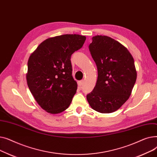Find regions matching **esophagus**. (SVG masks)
<instances>
[{"instance_id":"1","label":"esophagus","mask_w":157,"mask_h":157,"mask_svg":"<svg viewBox=\"0 0 157 157\" xmlns=\"http://www.w3.org/2000/svg\"><path fill=\"white\" fill-rule=\"evenodd\" d=\"M83 84H84V81H83V80H81V81H80L78 82V86H79L80 88H81V86L83 85Z\"/></svg>"}]
</instances>
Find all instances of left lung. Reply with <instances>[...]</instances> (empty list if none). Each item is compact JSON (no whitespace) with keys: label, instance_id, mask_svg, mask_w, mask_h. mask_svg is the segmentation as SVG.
<instances>
[{"label":"left lung","instance_id":"obj_1","mask_svg":"<svg viewBox=\"0 0 157 157\" xmlns=\"http://www.w3.org/2000/svg\"><path fill=\"white\" fill-rule=\"evenodd\" d=\"M98 78L93 91L86 95L91 108L101 113H113L130 97L137 78L133 56L118 41L95 36L89 45Z\"/></svg>","mask_w":157,"mask_h":157}]
</instances>
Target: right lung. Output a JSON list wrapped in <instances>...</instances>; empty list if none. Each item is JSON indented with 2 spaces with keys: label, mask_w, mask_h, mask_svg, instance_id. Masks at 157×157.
I'll use <instances>...</instances> for the list:
<instances>
[{
  "label": "right lung",
  "mask_w": 157,
  "mask_h": 157,
  "mask_svg": "<svg viewBox=\"0 0 157 157\" xmlns=\"http://www.w3.org/2000/svg\"><path fill=\"white\" fill-rule=\"evenodd\" d=\"M86 37L64 34L46 39L28 60L27 85L37 104L47 113L63 112L78 88L72 75L71 56L81 48Z\"/></svg>",
  "instance_id": "right-lung-1"
}]
</instances>
